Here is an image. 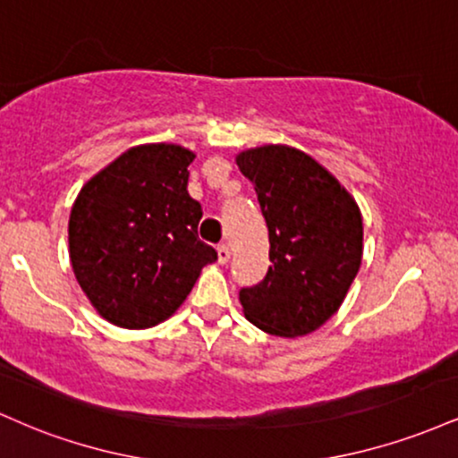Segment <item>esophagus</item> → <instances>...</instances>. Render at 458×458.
Returning a JSON list of instances; mask_svg holds the SVG:
<instances>
[{"instance_id": "obj_1", "label": "esophagus", "mask_w": 458, "mask_h": 458, "mask_svg": "<svg viewBox=\"0 0 458 458\" xmlns=\"http://www.w3.org/2000/svg\"><path fill=\"white\" fill-rule=\"evenodd\" d=\"M217 260H219V265H225V262L230 260V247L228 245H219L217 247Z\"/></svg>"}]
</instances>
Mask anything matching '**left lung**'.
Returning <instances> with one entry per match:
<instances>
[{
	"mask_svg": "<svg viewBox=\"0 0 458 458\" xmlns=\"http://www.w3.org/2000/svg\"><path fill=\"white\" fill-rule=\"evenodd\" d=\"M234 161L254 182L269 228V271L239 293L245 318L282 338L312 334L338 312L361 267L360 207L327 167L293 146L245 148Z\"/></svg>",
	"mask_w": 458,
	"mask_h": 458,
	"instance_id": "1",
	"label": "left lung"
}]
</instances>
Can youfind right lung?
I'll list each match as a JSON object with an SVG mask.
<instances>
[{"instance_id": "right-lung-1", "label": "right lung", "mask_w": 458, "mask_h": 458, "mask_svg": "<svg viewBox=\"0 0 458 458\" xmlns=\"http://www.w3.org/2000/svg\"><path fill=\"white\" fill-rule=\"evenodd\" d=\"M196 152L140 144L97 172L68 219V256L83 295L105 320L148 329L182 306L217 251L198 239L202 207L187 191Z\"/></svg>"}]
</instances>
